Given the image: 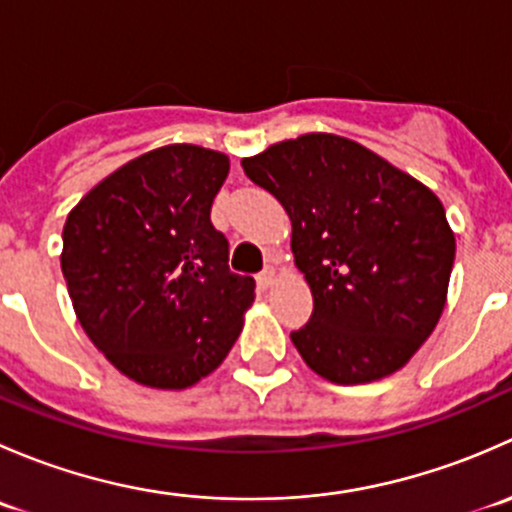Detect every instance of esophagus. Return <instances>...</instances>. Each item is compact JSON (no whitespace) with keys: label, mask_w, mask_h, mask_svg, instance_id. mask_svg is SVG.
Here are the masks:
<instances>
[{"label":"esophagus","mask_w":512,"mask_h":512,"mask_svg":"<svg viewBox=\"0 0 512 512\" xmlns=\"http://www.w3.org/2000/svg\"><path fill=\"white\" fill-rule=\"evenodd\" d=\"M255 280H257V287L265 292V289H270L272 282H275V270H272V267H265V270H262Z\"/></svg>","instance_id":"1"}]
</instances>
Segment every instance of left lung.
<instances>
[{"label": "left lung", "instance_id": "obj_1", "mask_svg": "<svg viewBox=\"0 0 512 512\" xmlns=\"http://www.w3.org/2000/svg\"><path fill=\"white\" fill-rule=\"evenodd\" d=\"M292 220L314 312L292 342L332 384L399 371L446 307L456 237L441 200L369 148L307 133L242 160Z\"/></svg>", "mask_w": 512, "mask_h": 512}]
</instances>
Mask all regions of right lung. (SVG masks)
<instances>
[{"mask_svg": "<svg viewBox=\"0 0 512 512\" xmlns=\"http://www.w3.org/2000/svg\"><path fill=\"white\" fill-rule=\"evenodd\" d=\"M225 153L175 143L133 158L79 200L64 272L81 327L128 379L185 389L223 364L255 299L210 223Z\"/></svg>", "mask_w": 512, "mask_h": 512, "instance_id": "right-lung-1", "label": "right lung"}]
</instances>
